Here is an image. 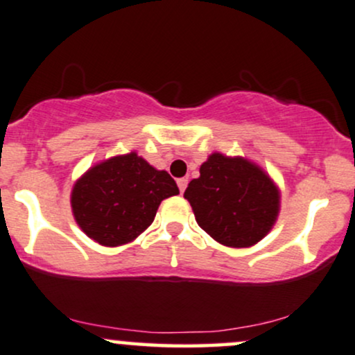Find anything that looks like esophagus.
Wrapping results in <instances>:
<instances>
[{
  "label": "esophagus",
  "instance_id": "obj_1",
  "mask_svg": "<svg viewBox=\"0 0 355 355\" xmlns=\"http://www.w3.org/2000/svg\"><path fill=\"white\" fill-rule=\"evenodd\" d=\"M177 183H178V189H180V191L183 193L187 189V185H189V180H187V178H178Z\"/></svg>",
  "mask_w": 355,
  "mask_h": 355
}]
</instances>
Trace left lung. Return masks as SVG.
<instances>
[{
    "label": "left lung",
    "mask_w": 355,
    "mask_h": 355,
    "mask_svg": "<svg viewBox=\"0 0 355 355\" xmlns=\"http://www.w3.org/2000/svg\"><path fill=\"white\" fill-rule=\"evenodd\" d=\"M183 197L200 229L234 248L260 242L280 211V190L262 166L220 152L209 155L200 165V177L189 183Z\"/></svg>",
    "instance_id": "8db88e82"
}]
</instances>
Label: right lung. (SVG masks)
Returning a JSON list of instances; mask_svg holds the SVG:
<instances>
[{
  "label": "right lung",
  "instance_id": "obj_1",
  "mask_svg": "<svg viewBox=\"0 0 355 355\" xmlns=\"http://www.w3.org/2000/svg\"><path fill=\"white\" fill-rule=\"evenodd\" d=\"M177 183L137 152L89 166L71 190V211L89 239L105 247L135 240L152 225L165 198L178 195Z\"/></svg>",
  "mask_w": 355,
  "mask_h": 355
}]
</instances>
